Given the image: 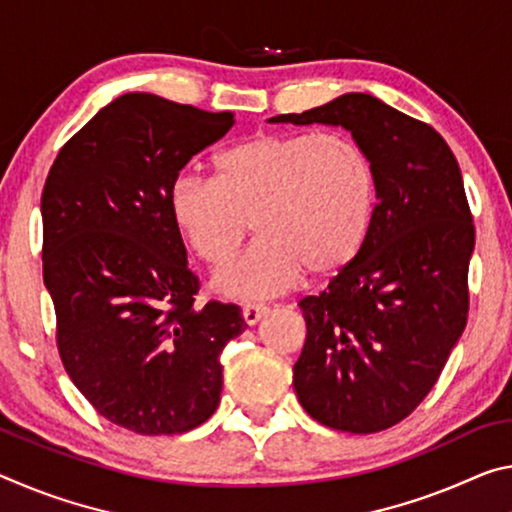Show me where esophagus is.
Returning a JSON list of instances; mask_svg holds the SVG:
<instances>
[{"label":"esophagus","mask_w":512,"mask_h":512,"mask_svg":"<svg viewBox=\"0 0 512 512\" xmlns=\"http://www.w3.org/2000/svg\"><path fill=\"white\" fill-rule=\"evenodd\" d=\"M243 321H246L248 323V326H255V323L257 321H262L264 319V316L266 314H269V307H266V305H246V307H243Z\"/></svg>","instance_id":"1"}]
</instances>
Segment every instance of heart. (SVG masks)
<instances>
[{
    "label": "heart",
    "instance_id": "1",
    "mask_svg": "<svg viewBox=\"0 0 512 512\" xmlns=\"http://www.w3.org/2000/svg\"><path fill=\"white\" fill-rule=\"evenodd\" d=\"M170 216L202 262L221 269L255 225L259 241L216 275L223 296L282 294L303 278L335 275L367 241L376 175L367 154L337 132L253 134L214 159V177L180 175Z\"/></svg>",
    "mask_w": 512,
    "mask_h": 512
}]
</instances>
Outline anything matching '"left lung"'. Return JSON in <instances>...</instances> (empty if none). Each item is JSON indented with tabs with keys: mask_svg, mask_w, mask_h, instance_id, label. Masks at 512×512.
Masks as SVG:
<instances>
[{
	"mask_svg": "<svg viewBox=\"0 0 512 512\" xmlns=\"http://www.w3.org/2000/svg\"><path fill=\"white\" fill-rule=\"evenodd\" d=\"M269 120L344 127L373 166L360 255L298 303L307 339L294 389L323 426L385 431L426 399L467 326L474 223L458 161L431 125L367 93Z\"/></svg>",
	"mask_w": 512,
	"mask_h": 512,
	"instance_id": "8db88e82",
	"label": "left lung"
}]
</instances>
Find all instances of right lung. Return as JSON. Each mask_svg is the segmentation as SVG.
Masks as SVG:
<instances>
[{
    "instance_id": "obj_1",
    "label": "right lung",
    "mask_w": 512,
    "mask_h": 512,
    "mask_svg": "<svg viewBox=\"0 0 512 512\" xmlns=\"http://www.w3.org/2000/svg\"><path fill=\"white\" fill-rule=\"evenodd\" d=\"M209 113L150 93L120 95L56 154L45 180L43 280L56 346L88 403L139 435H177L221 403L239 305H198V275L170 216V186L230 132Z\"/></svg>"
}]
</instances>
